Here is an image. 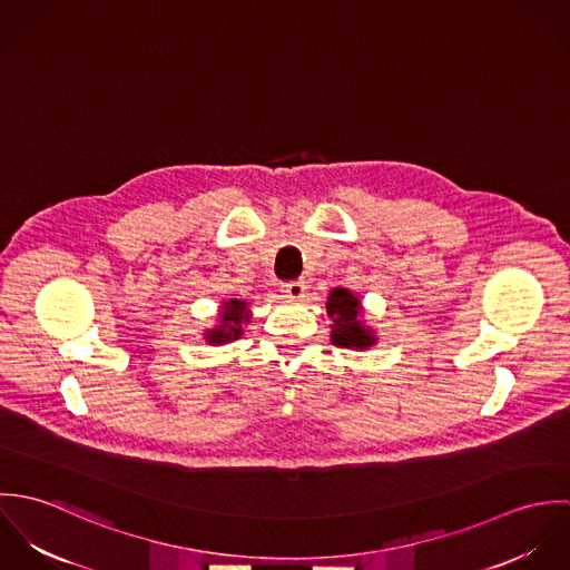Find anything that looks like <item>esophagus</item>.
Listing matches in <instances>:
<instances>
[{
  "label": "esophagus",
  "instance_id": "1",
  "mask_svg": "<svg viewBox=\"0 0 570 570\" xmlns=\"http://www.w3.org/2000/svg\"><path fill=\"white\" fill-rule=\"evenodd\" d=\"M305 289L307 285L303 281H289V283H283V294L287 298H294V301H301L305 296Z\"/></svg>",
  "mask_w": 570,
  "mask_h": 570
}]
</instances>
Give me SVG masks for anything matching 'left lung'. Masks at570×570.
<instances>
[{
  "instance_id": "obj_1",
  "label": "left lung",
  "mask_w": 570,
  "mask_h": 570,
  "mask_svg": "<svg viewBox=\"0 0 570 570\" xmlns=\"http://www.w3.org/2000/svg\"><path fill=\"white\" fill-rule=\"evenodd\" d=\"M326 314L333 321L331 342L342 348H368L377 342L373 328L362 323L360 298L344 287H335L326 301Z\"/></svg>"
}]
</instances>
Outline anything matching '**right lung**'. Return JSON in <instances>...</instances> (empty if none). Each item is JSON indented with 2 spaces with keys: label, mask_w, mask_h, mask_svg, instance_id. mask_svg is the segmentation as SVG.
Masks as SVG:
<instances>
[{
  "label": "right lung",
  "mask_w": 570,
  "mask_h": 570,
  "mask_svg": "<svg viewBox=\"0 0 570 570\" xmlns=\"http://www.w3.org/2000/svg\"><path fill=\"white\" fill-rule=\"evenodd\" d=\"M247 323H249V316H247L244 301L233 298V301L224 303V312L219 314V325L215 328H208L204 333V340L210 342V344L233 342V340L242 337L244 325H247Z\"/></svg>",
  "instance_id": "1"
}]
</instances>
